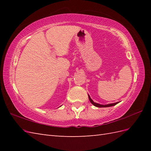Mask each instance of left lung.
Instances as JSON below:
<instances>
[{
  "mask_svg": "<svg viewBox=\"0 0 151 151\" xmlns=\"http://www.w3.org/2000/svg\"><path fill=\"white\" fill-rule=\"evenodd\" d=\"M88 97H89V101H90L91 103L92 104H93L96 107H99V108H104V107H110V106H115V104H117L118 102H115V103H112V104H106V105H104V104H98V103H96V102H94L93 101L92 99H91V97H89V95H88Z\"/></svg>",
  "mask_w": 151,
  "mask_h": 151,
  "instance_id": "left-lung-1",
  "label": "left lung"
}]
</instances>
